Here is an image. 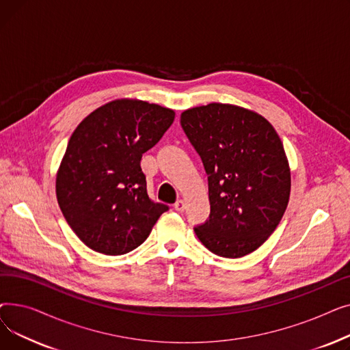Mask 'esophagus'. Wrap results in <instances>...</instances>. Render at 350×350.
<instances>
[{
    "label": "esophagus",
    "mask_w": 350,
    "mask_h": 350,
    "mask_svg": "<svg viewBox=\"0 0 350 350\" xmlns=\"http://www.w3.org/2000/svg\"><path fill=\"white\" fill-rule=\"evenodd\" d=\"M185 208H186V201H185V200L176 201V204H174V210H176V211L181 213V211H185Z\"/></svg>",
    "instance_id": "obj_1"
}]
</instances>
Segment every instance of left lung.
I'll return each mask as SVG.
<instances>
[{
    "instance_id": "obj_1",
    "label": "left lung",
    "mask_w": 350,
    "mask_h": 350,
    "mask_svg": "<svg viewBox=\"0 0 350 350\" xmlns=\"http://www.w3.org/2000/svg\"><path fill=\"white\" fill-rule=\"evenodd\" d=\"M183 131L208 176L210 217L194 227L215 255L240 258L278 227L291 193V172L272 124L252 110L210 103L185 110Z\"/></svg>"
}]
</instances>
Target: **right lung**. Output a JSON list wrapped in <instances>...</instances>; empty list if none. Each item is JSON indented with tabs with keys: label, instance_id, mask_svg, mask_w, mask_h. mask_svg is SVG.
<instances>
[{
	"label": "right lung",
	"instance_id": "obj_1",
	"mask_svg": "<svg viewBox=\"0 0 350 350\" xmlns=\"http://www.w3.org/2000/svg\"><path fill=\"white\" fill-rule=\"evenodd\" d=\"M173 120L172 109L118 99L94 110L72 133L57 174V198L66 223L90 250L131 252L169 210L147 196L140 160Z\"/></svg>",
	"mask_w": 350,
	"mask_h": 350
}]
</instances>
